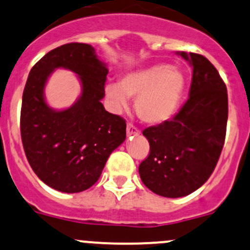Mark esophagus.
<instances>
[{"label": "esophagus", "instance_id": "obj_1", "mask_svg": "<svg viewBox=\"0 0 250 250\" xmlns=\"http://www.w3.org/2000/svg\"><path fill=\"white\" fill-rule=\"evenodd\" d=\"M140 134V130L135 127V125H132V123H128L127 125V135L132 136V135H138Z\"/></svg>", "mask_w": 250, "mask_h": 250}]
</instances>
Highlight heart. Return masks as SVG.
I'll list each match as a JSON object with an SVG mask.
<instances>
[{"instance_id":"b5f03b06","label":"heart","mask_w":250,"mask_h":250,"mask_svg":"<svg viewBox=\"0 0 250 250\" xmlns=\"http://www.w3.org/2000/svg\"><path fill=\"white\" fill-rule=\"evenodd\" d=\"M186 88V78L176 67L165 64L130 72L120 85L105 86L107 98L118 110L125 109L128 98H136L138 116L146 123L159 125L175 115Z\"/></svg>"}]
</instances>
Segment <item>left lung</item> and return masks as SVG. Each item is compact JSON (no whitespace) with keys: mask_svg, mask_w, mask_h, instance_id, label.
Instances as JSON below:
<instances>
[{"mask_svg":"<svg viewBox=\"0 0 250 250\" xmlns=\"http://www.w3.org/2000/svg\"><path fill=\"white\" fill-rule=\"evenodd\" d=\"M193 67L189 98L171 120L146 128L149 154L139 165L141 181L165 198L200 188L213 172L227 134L228 91L205 56L180 52Z\"/></svg>","mask_w":250,"mask_h":250,"instance_id":"left-lung-1","label":"left lung"}]
</instances>
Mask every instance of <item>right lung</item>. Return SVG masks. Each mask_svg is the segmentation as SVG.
I'll return each mask as SVG.
<instances>
[{"instance_id":"right-lung-1","label":"right lung","mask_w":250,"mask_h":250,"mask_svg":"<svg viewBox=\"0 0 250 250\" xmlns=\"http://www.w3.org/2000/svg\"><path fill=\"white\" fill-rule=\"evenodd\" d=\"M65 67L79 75L81 98L56 112L43 99L48 75ZM107 68L90 44L69 43L44 55L31 69L22 94L20 132L26 158L36 175L63 193L88 189L107 158L125 139V121L102 104Z\"/></svg>"}]
</instances>
